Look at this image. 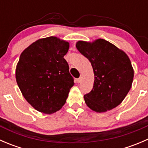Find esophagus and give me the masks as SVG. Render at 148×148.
I'll use <instances>...</instances> for the list:
<instances>
[{"instance_id": "1", "label": "esophagus", "mask_w": 148, "mask_h": 148, "mask_svg": "<svg viewBox=\"0 0 148 148\" xmlns=\"http://www.w3.org/2000/svg\"><path fill=\"white\" fill-rule=\"evenodd\" d=\"M82 77H79V79H77V83H80V82H82Z\"/></svg>"}]
</instances>
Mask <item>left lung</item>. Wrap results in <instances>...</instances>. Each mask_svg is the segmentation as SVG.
<instances>
[{
    "label": "left lung",
    "instance_id": "left-lung-1",
    "mask_svg": "<svg viewBox=\"0 0 148 148\" xmlns=\"http://www.w3.org/2000/svg\"><path fill=\"white\" fill-rule=\"evenodd\" d=\"M76 47L91 62L94 86L84 96L86 105L97 112H104L118 106L129 92L134 70L127 55L102 38L93 42L79 41Z\"/></svg>",
    "mask_w": 148,
    "mask_h": 148
}]
</instances>
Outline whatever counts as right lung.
Masks as SVG:
<instances>
[{
  "instance_id": "right-lung-1",
  "label": "right lung",
  "mask_w": 148,
  "mask_h": 148,
  "mask_svg": "<svg viewBox=\"0 0 148 148\" xmlns=\"http://www.w3.org/2000/svg\"><path fill=\"white\" fill-rule=\"evenodd\" d=\"M69 44L55 36L41 38L21 53L16 69L18 86L38 112L52 114L65 104L74 78L64 56Z\"/></svg>"
}]
</instances>
